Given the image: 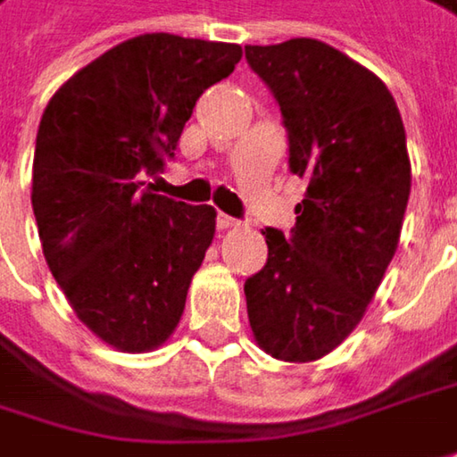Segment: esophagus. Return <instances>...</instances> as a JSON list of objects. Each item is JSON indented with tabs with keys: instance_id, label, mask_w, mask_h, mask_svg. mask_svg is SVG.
<instances>
[{
	"instance_id": "obj_1",
	"label": "esophagus",
	"mask_w": 457,
	"mask_h": 457,
	"mask_svg": "<svg viewBox=\"0 0 457 457\" xmlns=\"http://www.w3.org/2000/svg\"><path fill=\"white\" fill-rule=\"evenodd\" d=\"M216 223H218V228L223 231V228H231V226H237V218L226 216V213H218Z\"/></svg>"
}]
</instances>
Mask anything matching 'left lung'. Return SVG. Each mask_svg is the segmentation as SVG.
I'll return each instance as SVG.
<instances>
[{"label":"left lung","instance_id":"8db88e82","mask_svg":"<svg viewBox=\"0 0 457 457\" xmlns=\"http://www.w3.org/2000/svg\"><path fill=\"white\" fill-rule=\"evenodd\" d=\"M280 104L287 167L308 182L286 237L264 228L267 262L246 278L264 353L308 362L360 324L399 246L411 190L401 112L388 87L321 40L244 46Z\"/></svg>","mask_w":457,"mask_h":457}]
</instances>
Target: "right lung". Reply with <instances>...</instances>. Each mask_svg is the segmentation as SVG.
Masks as SVG:
<instances>
[{"label":"right lung","mask_w":457,"mask_h":457,"mask_svg":"<svg viewBox=\"0 0 457 457\" xmlns=\"http://www.w3.org/2000/svg\"><path fill=\"white\" fill-rule=\"evenodd\" d=\"M237 43L170 33L130 37L48 103L33 159L46 262L81 321L123 353L170 337L213 241L216 211L151 193L197 97L226 79Z\"/></svg>","instance_id":"right-lung-1"}]
</instances>
